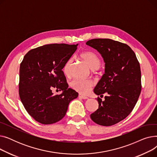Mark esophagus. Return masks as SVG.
Here are the masks:
<instances>
[{"instance_id":"1","label":"esophagus","mask_w":157,"mask_h":157,"mask_svg":"<svg viewBox=\"0 0 157 157\" xmlns=\"http://www.w3.org/2000/svg\"><path fill=\"white\" fill-rule=\"evenodd\" d=\"M79 98H83V99H88V97H86V96H85V95H81V94H79Z\"/></svg>"}]
</instances>
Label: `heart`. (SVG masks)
Returning <instances> with one entry per match:
<instances>
[{
    "instance_id": "1",
    "label": "heart",
    "mask_w": 157,
    "mask_h": 157,
    "mask_svg": "<svg viewBox=\"0 0 157 157\" xmlns=\"http://www.w3.org/2000/svg\"><path fill=\"white\" fill-rule=\"evenodd\" d=\"M79 56L92 69L96 70L100 67L101 63V59L95 53L91 51H85L82 52ZM72 62V59H69L65 62L63 68V72L65 75H69ZM71 86L74 90H75L79 93L81 94H87L91 90L93 86V83L90 79H76L71 82Z\"/></svg>"
}]
</instances>
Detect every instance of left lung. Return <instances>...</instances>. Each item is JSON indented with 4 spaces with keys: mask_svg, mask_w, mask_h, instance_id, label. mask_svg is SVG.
Instances as JSON below:
<instances>
[{
    "mask_svg": "<svg viewBox=\"0 0 157 157\" xmlns=\"http://www.w3.org/2000/svg\"><path fill=\"white\" fill-rule=\"evenodd\" d=\"M86 44L101 53L105 73L94 92L98 108L90 118L97 124L111 126L124 120L133 110L141 91V72L135 53L127 44L110 39H94Z\"/></svg>",
    "mask_w": 157,
    "mask_h": 157,
    "instance_id": "1",
    "label": "left lung"
}]
</instances>
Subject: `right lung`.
<instances>
[{
  "label": "right lung",
  "mask_w": 157,
  "mask_h": 157,
  "mask_svg": "<svg viewBox=\"0 0 157 157\" xmlns=\"http://www.w3.org/2000/svg\"><path fill=\"white\" fill-rule=\"evenodd\" d=\"M77 44H51L30 50L20 67L19 95L25 109L37 122L53 124L62 120L78 93L68 88L62 71ZM53 88L63 92L54 96Z\"/></svg>",
  "instance_id": "right-lung-1"
}]
</instances>
